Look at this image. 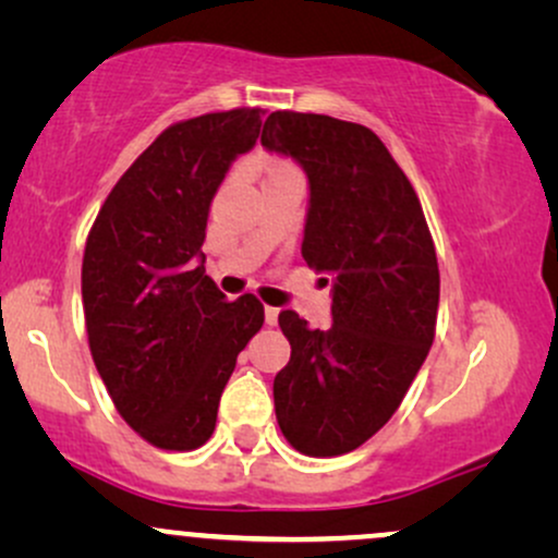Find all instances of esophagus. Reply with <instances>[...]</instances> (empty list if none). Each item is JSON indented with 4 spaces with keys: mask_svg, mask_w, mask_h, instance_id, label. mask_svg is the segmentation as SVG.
I'll return each mask as SVG.
<instances>
[{
    "mask_svg": "<svg viewBox=\"0 0 558 558\" xmlns=\"http://www.w3.org/2000/svg\"><path fill=\"white\" fill-rule=\"evenodd\" d=\"M278 306H265V323L267 325H278Z\"/></svg>",
    "mask_w": 558,
    "mask_h": 558,
    "instance_id": "obj_1",
    "label": "esophagus"
}]
</instances>
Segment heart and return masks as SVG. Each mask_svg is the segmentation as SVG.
<instances>
[{"mask_svg": "<svg viewBox=\"0 0 558 558\" xmlns=\"http://www.w3.org/2000/svg\"><path fill=\"white\" fill-rule=\"evenodd\" d=\"M288 170H293L291 165H283V162H272L270 168H267V175H275V172H288Z\"/></svg>", "mask_w": 558, "mask_h": 558, "instance_id": "obj_1", "label": "heart"}]
</instances>
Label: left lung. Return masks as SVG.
Wrapping results in <instances>:
<instances>
[{
    "label": "left lung",
    "mask_w": 558,
    "mask_h": 558,
    "mask_svg": "<svg viewBox=\"0 0 558 558\" xmlns=\"http://www.w3.org/2000/svg\"><path fill=\"white\" fill-rule=\"evenodd\" d=\"M262 146L310 178L301 257L332 286V325L278 315L291 362L275 375V417L306 457H341L401 407L435 338L440 275L412 183L360 123L278 110ZM328 278L325 286H328Z\"/></svg>",
    "instance_id": "1"
}]
</instances>
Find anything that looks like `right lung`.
Returning a JSON list of instances; mask_svg holds the SVG:
<instances>
[{"instance_id":"add662e5","label":"right lung","mask_w":558,"mask_h":558,"mask_svg":"<svg viewBox=\"0 0 558 558\" xmlns=\"http://www.w3.org/2000/svg\"><path fill=\"white\" fill-rule=\"evenodd\" d=\"M262 114L239 107L165 128L88 230V349L120 417L165 451L207 444L235 356L265 323L257 296L226 299L202 254L209 204L230 162L257 144Z\"/></svg>"}]
</instances>
